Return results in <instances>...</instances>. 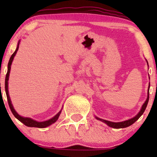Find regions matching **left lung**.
I'll return each mask as SVG.
<instances>
[{
	"label": "left lung",
	"instance_id": "1",
	"mask_svg": "<svg viewBox=\"0 0 157 157\" xmlns=\"http://www.w3.org/2000/svg\"><path fill=\"white\" fill-rule=\"evenodd\" d=\"M147 65H148V63H147ZM149 79H150V77H149ZM149 89H150V82H149L148 88H147V97L146 100H145V102H144L143 105H142L141 109H140V112H139L137 114H136L135 117H134L133 118L129 119V120H125V121L114 122L108 121V120H102V119L97 117H96L97 120H100V121L104 122V123H105L106 125H109V127L113 128H124L128 127V126H130L132 125V124H134V122H136V120H137L138 119L142 116V113H144L145 109H146L147 102H148V100H149Z\"/></svg>",
	"mask_w": 157,
	"mask_h": 157
}]
</instances>
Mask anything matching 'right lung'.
<instances>
[{
  "instance_id": "obj_1",
  "label": "right lung",
  "mask_w": 157,
  "mask_h": 157,
  "mask_svg": "<svg viewBox=\"0 0 157 157\" xmlns=\"http://www.w3.org/2000/svg\"><path fill=\"white\" fill-rule=\"evenodd\" d=\"M19 44H20V40L18 41V44H17L16 50L15 51V52L12 54V56H11L10 61H9V63H8V70H7V73H6V79H5V91H6L7 100H8V103H9V105H10L11 111H12L14 116H15V117L19 120V121H21V122H22V123L24 124L25 125L28 126V127H35V128H44L48 127V126L51 125L52 124L55 123V122L57 121V120H58V118H59V117H60V114L61 111H62V110H60V111H59V112L57 113L55 117H53L52 118L49 119V120H46V121H44V122L36 121V120H33V119H32V118L24 117H22V116H21V115H19L18 113H17V111H15V109H14L13 105H12V101H11V100H10V95H9L8 81H9V77H10L11 65H12V61H13V60H14V57H15L16 53H17V50H18Z\"/></svg>"
}]
</instances>
